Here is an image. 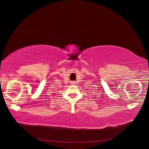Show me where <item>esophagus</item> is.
I'll return each instance as SVG.
<instances>
[{
  "mask_svg": "<svg viewBox=\"0 0 149 149\" xmlns=\"http://www.w3.org/2000/svg\"><path fill=\"white\" fill-rule=\"evenodd\" d=\"M71 84L73 85V84H75V82H74V81H71Z\"/></svg>",
  "mask_w": 149,
  "mask_h": 149,
  "instance_id": "34e87169",
  "label": "esophagus"
}]
</instances>
